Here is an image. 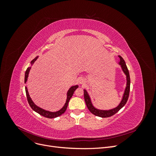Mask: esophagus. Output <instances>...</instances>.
I'll use <instances>...</instances> for the list:
<instances>
[{
	"mask_svg": "<svg viewBox=\"0 0 156 156\" xmlns=\"http://www.w3.org/2000/svg\"><path fill=\"white\" fill-rule=\"evenodd\" d=\"M77 82L79 84H83L84 83V79L83 77H79L77 79Z\"/></svg>",
	"mask_w": 156,
	"mask_h": 156,
	"instance_id": "34e87169",
	"label": "esophagus"
}]
</instances>
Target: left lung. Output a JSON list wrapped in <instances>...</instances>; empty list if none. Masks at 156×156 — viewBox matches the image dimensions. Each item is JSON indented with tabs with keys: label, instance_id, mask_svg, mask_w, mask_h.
Wrapping results in <instances>:
<instances>
[{
	"label": "left lung",
	"instance_id": "8db88e82",
	"mask_svg": "<svg viewBox=\"0 0 156 156\" xmlns=\"http://www.w3.org/2000/svg\"><path fill=\"white\" fill-rule=\"evenodd\" d=\"M119 56L120 58V60L119 61L118 64L120 66L122 71H123V72L124 73V74L126 76V87L125 88L123 96H122V98L119 105L116 107L115 108H111V109H108V110L99 109V108H97L94 106L93 103L92 102L91 98L89 94L85 89H84V101H85V103H86V105L87 106V108L93 115H96L97 116H100L101 118H107V117H110L112 115H114L126 105L127 100H128L129 90H130L129 73L128 69L127 68V66L124 60L122 58L121 56L119 55Z\"/></svg>",
	"mask_w": 156,
	"mask_h": 156
}]
</instances>
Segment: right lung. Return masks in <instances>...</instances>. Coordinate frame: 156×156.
<instances>
[{"label":"right lung","mask_w":156,"mask_h":156,"mask_svg":"<svg viewBox=\"0 0 156 156\" xmlns=\"http://www.w3.org/2000/svg\"><path fill=\"white\" fill-rule=\"evenodd\" d=\"M37 58H38V56H36L35 58H34L31 61V62H30L31 66H32V64L34 63L35 61L37 59ZM30 69H31V66L28 68L27 69V70H26V72H25V84L27 81L28 77H29V74ZM78 87H79L78 85H74V86L71 87L69 88V90H68V92H67V94H66V95H67V98H66V101L65 104L64 105V106H63V107L62 108H60L59 111H55V112H51V111H47V110H45V109H44V108H41V107H40L38 106H37L35 104V103L33 102L31 98L30 97V95H29V92H28V89H27V87H25V91H26V95H27L28 102H29V105H30V107L32 108L33 111H34L37 113H38V114H40V115L43 116L44 117L48 118V119H53V118H56V117H58V116H59L60 115H62L63 113L66 111V108H67V107H68V103H69V100L71 99V98L72 97L73 94V92H75V90H76Z\"/></svg>","instance_id":"add662e5"}]
</instances>
